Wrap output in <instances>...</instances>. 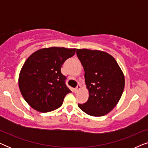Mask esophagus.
Here are the masks:
<instances>
[{
	"mask_svg": "<svg viewBox=\"0 0 148 148\" xmlns=\"http://www.w3.org/2000/svg\"><path fill=\"white\" fill-rule=\"evenodd\" d=\"M82 86H81L80 84H79L78 86H77V88H75V92H78V91H79L81 89H82Z\"/></svg>",
	"mask_w": 148,
	"mask_h": 148,
	"instance_id": "1",
	"label": "esophagus"
}]
</instances>
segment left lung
I'll return each mask as SVG.
<instances>
[{"mask_svg":"<svg viewBox=\"0 0 148 148\" xmlns=\"http://www.w3.org/2000/svg\"><path fill=\"white\" fill-rule=\"evenodd\" d=\"M89 91L87 102L79 108L90 116H102L118 104L125 88L124 74L112 56L97 50L77 49Z\"/></svg>","mask_w":148,"mask_h":148,"instance_id":"obj_1","label":"left lung"}]
</instances>
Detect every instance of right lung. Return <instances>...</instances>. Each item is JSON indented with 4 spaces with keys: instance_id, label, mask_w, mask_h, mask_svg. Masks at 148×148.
Instances as JSON below:
<instances>
[{
    "instance_id": "1",
    "label": "right lung",
    "mask_w": 148,
    "mask_h": 148,
    "mask_svg": "<svg viewBox=\"0 0 148 148\" xmlns=\"http://www.w3.org/2000/svg\"><path fill=\"white\" fill-rule=\"evenodd\" d=\"M75 48H42L30 55L22 66L19 87L23 98L34 110L48 112L61 106L71 92L65 84L60 69L75 53Z\"/></svg>"
}]
</instances>
